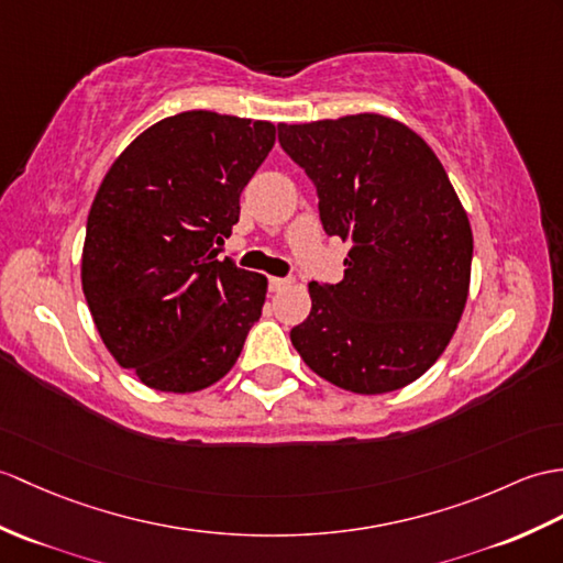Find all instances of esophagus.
I'll return each mask as SVG.
<instances>
[{
	"label": "esophagus",
	"instance_id": "esophagus-1",
	"mask_svg": "<svg viewBox=\"0 0 563 563\" xmlns=\"http://www.w3.org/2000/svg\"><path fill=\"white\" fill-rule=\"evenodd\" d=\"M292 280L290 278H268V290L271 292H280L285 287H290Z\"/></svg>",
	"mask_w": 563,
	"mask_h": 563
}]
</instances>
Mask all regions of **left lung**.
<instances>
[{"instance_id":"obj_1","label":"left lung","mask_w":563,"mask_h":563,"mask_svg":"<svg viewBox=\"0 0 563 563\" xmlns=\"http://www.w3.org/2000/svg\"><path fill=\"white\" fill-rule=\"evenodd\" d=\"M278 134L317 187L325 234L352 244L341 283H309L295 350L352 394L412 384L451 343L470 290L473 230L446 169L410 126L374 112Z\"/></svg>"}]
</instances>
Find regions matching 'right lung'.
<instances>
[{"label": "right lung", "mask_w": 563, "mask_h": 563, "mask_svg": "<svg viewBox=\"0 0 563 563\" xmlns=\"http://www.w3.org/2000/svg\"><path fill=\"white\" fill-rule=\"evenodd\" d=\"M276 124L189 110L148 126L88 213L81 285L104 347L148 388L194 394L238 362L268 280L218 261Z\"/></svg>", "instance_id": "right-lung-1"}]
</instances>
